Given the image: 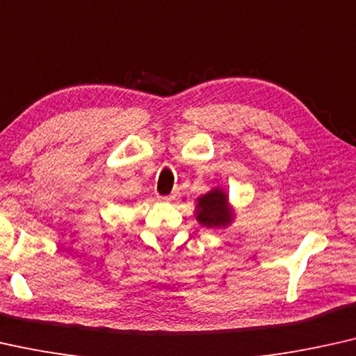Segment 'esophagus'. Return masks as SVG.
Segmentation results:
<instances>
[{
  "label": "esophagus",
  "mask_w": 356,
  "mask_h": 356,
  "mask_svg": "<svg viewBox=\"0 0 356 356\" xmlns=\"http://www.w3.org/2000/svg\"><path fill=\"white\" fill-rule=\"evenodd\" d=\"M159 200H161V202L171 203V202H174V200H177V195L176 193H171V195H166V197H159Z\"/></svg>",
  "instance_id": "obj_1"
}]
</instances>
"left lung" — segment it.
<instances>
[{"mask_svg": "<svg viewBox=\"0 0 356 356\" xmlns=\"http://www.w3.org/2000/svg\"><path fill=\"white\" fill-rule=\"evenodd\" d=\"M197 221L209 229L227 227L234 221L232 208L227 202V193L222 188H213L197 198Z\"/></svg>", "mask_w": 356, "mask_h": 356, "instance_id": "left-lung-1", "label": "left lung"}]
</instances>
